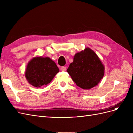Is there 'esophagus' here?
<instances>
[{
    "instance_id": "34e87169",
    "label": "esophagus",
    "mask_w": 133,
    "mask_h": 133,
    "mask_svg": "<svg viewBox=\"0 0 133 133\" xmlns=\"http://www.w3.org/2000/svg\"><path fill=\"white\" fill-rule=\"evenodd\" d=\"M66 67L65 66H62V68H61V70H62V71H66Z\"/></svg>"
}]
</instances>
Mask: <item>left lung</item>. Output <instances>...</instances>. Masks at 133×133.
I'll return each mask as SVG.
<instances>
[{
	"mask_svg": "<svg viewBox=\"0 0 133 133\" xmlns=\"http://www.w3.org/2000/svg\"><path fill=\"white\" fill-rule=\"evenodd\" d=\"M66 71L78 87L89 89L103 78L104 66L95 52L87 48L75 55Z\"/></svg>",
	"mask_w": 133,
	"mask_h": 133,
	"instance_id": "obj_1",
	"label": "left lung"
}]
</instances>
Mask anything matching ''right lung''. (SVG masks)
<instances>
[{
    "label": "right lung",
    "instance_id": "right-lung-1",
    "mask_svg": "<svg viewBox=\"0 0 133 133\" xmlns=\"http://www.w3.org/2000/svg\"><path fill=\"white\" fill-rule=\"evenodd\" d=\"M59 71L55 62L49 58L35 57L28 64L25 77L32 85L40 88L49 84Z\"/></svg>",
    "mask_w": 133,
    "mask_h": 133
}]
</instances>
